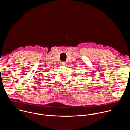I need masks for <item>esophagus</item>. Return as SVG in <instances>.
I'll return each mask as SVG.
<instances>
[{"instance_id": "obj_1", "label": "esophagus", "mask_w": 130, "mask_h": 130, "mask_svg": "<svg viewBox=\"0 0 130 130\" xmlns=\"http://www.w3.org/2000/svg\"><path fill=\"white\" fill-rule=\"evenodd\" d=\"M61 65H62L63 66H66V62H62L61 63Z\"/></svg>"}]
</instances>
